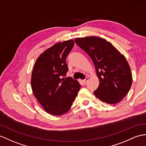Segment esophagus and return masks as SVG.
Returning a JSON list of instances; mask_svg holds the SVG:
<instances>
[{"label": "esophagus", "mask_w": 146, "mask_h": 146, "mask_svg": "<svg viewBox=\"0 0 146 146\" xmlns=\"http://www.w3.org/2000/svg\"><path fill=\"white\" fill-rule=\"evenodd\" d=\"M88 80H89V78L88 77H86V78L83 80V83L84 84H86L88 82Z\"/></svg>", "instance_id": "34e87169"}]
</instances>
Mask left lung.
<instances>
[{
  "label": "left lung",
  "instance_id": "left-lung-1",
  "mask_svg": "<svg viewBox=\"0 0 146 146\" xmlns=\"http://www.w3.org/2000/svg\"><path fill=\"white\" fill-rule=\"evenodd\" d=\"M74 42L87 53L95 66L100 84L96 98L108 104L119 103L129 91L133 76L124 56L112 44L98 36L77 38Z\"/></svg>",
  "mask_w": 146,
  "mask_h": 146
}]
</instances>
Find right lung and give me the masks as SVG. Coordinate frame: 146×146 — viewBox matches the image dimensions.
<instances>
[{"label":"right lung","instance_id":"1","mask_svg":"<svg viewBox=\"0 0 146 146\" xmlns=\"http://www.w3.org/2000/svg\"><path fill=\"white\" fill-rule=\"evenodd\" d=\"M73 46V40L55 44L40 54L32 70L33 93L45 111L55 116L70 110L81 88L78 81L65 78L66 58Z\"/></svg>","mask_w":146,"mask_h":146}]
</instances>
